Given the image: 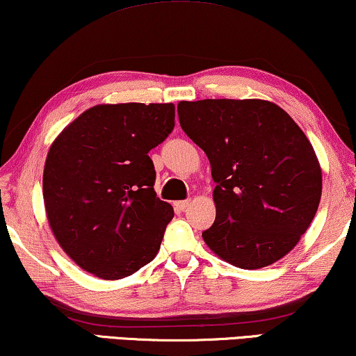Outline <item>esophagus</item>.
<instances>
[{
  "instance_id": "obj_1",
  "label": "esophagus",
  "mask_w": 356,
  "mask_h": 356,
  "mask_svg": "<svg viewBox=\"0 0 356 356\" xmlns=\"http://www.w3.org/2000/svg\"><path fill=\"white\" fill-rule=\"evenodd\" d=\"M173 206H175V209H177V211L183 212V211H186L189 206H191V201H177L173 204Z\"/></svg>"
}]
</instances>
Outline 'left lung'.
Here are the masks:
<instances>
[{"mask_svg":"<svg viewBox=\"0 0 356 356\" xmlns=\"http://www.w3.org/2000/svg\"><path fill=\"white\" fill-rule=\"evenodd\" d=\"M179 124L206 152L216 220L202 233L240 269L274 264L298 245L319 207L323 173L291 116L261 99L179 102Z\"/></svg>","mask_w":356,"mask_h":356,"instance_id":"8db88e82","label":"left lung"}]
</instances>
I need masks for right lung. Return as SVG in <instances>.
I'll use <instances>...</instances> for the list:
<instances>
[{
  "mask_svg": "<svg viewBox=\"0 0 356 356\" xmlns=\"http://www.w3.org/2000/svg\"><path fill=\"white\" fill-rule=\"evenodd\" d=\"M173 126V104H104L53 140L43 168L47 218L81 269L118 280L157 256L173 207L154 191L149 152Z\"/></svg>",
  "mask_w": 356,
  "mask_h": 356,
  "instance_id": "add662e5",
  "label": "right lung"
}]
</instances>
